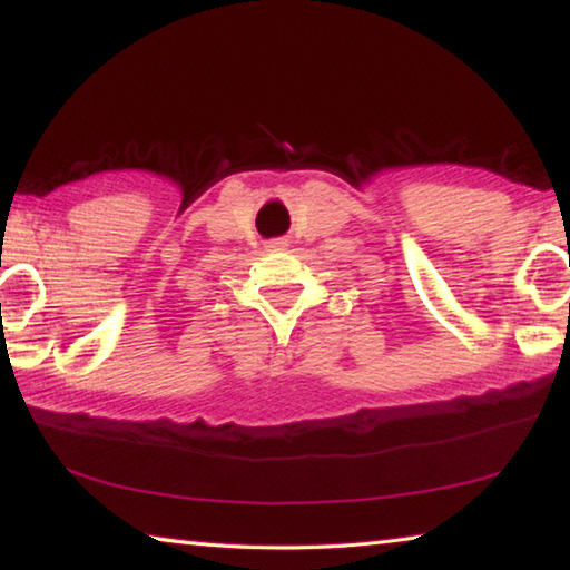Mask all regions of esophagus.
Masks as SVG:
<instances>
[{"label":"esophagus","instance_id":"1","mask_svg":"<svg viewBox=\"0 0 570 570\" xmlns=\"http://www.w3.org/2000/svg\"><path fill=\"white\" fill-rule=\"evenodd\" d=\"M286 246H288L286 238H272V240H268V244H266L268 250H284Z\"/></svg>","mask_w":570,"mask_h":570}]
</instances>
